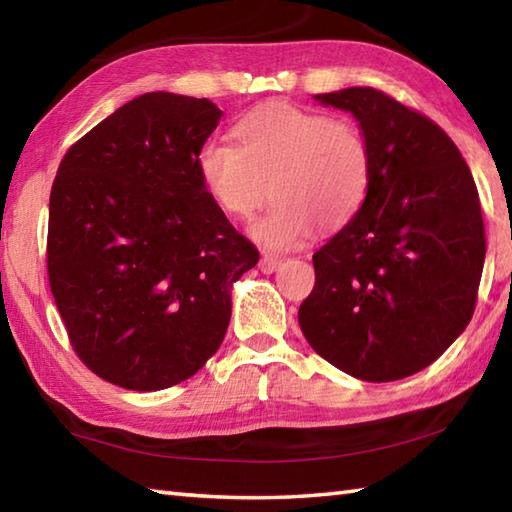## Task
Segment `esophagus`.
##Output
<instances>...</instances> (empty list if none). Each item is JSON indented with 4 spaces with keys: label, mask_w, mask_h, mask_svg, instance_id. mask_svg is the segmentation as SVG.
Listing matches in <instances>:
<instances>
[{
    "label": "esophagus",
    "mask_w": 512,
    "mask_h": 512,
    "mask_svg": "<svg viewBox=\"0 0 512 512\" xmlns=\"http://www.w3.org/2000/svg\"><path fill=\"white\" fill-rule=\"evenodd\" d=\"M284 259L273 255V253H264L262 255V262H259V268H262V273H275V270L281 266Z\"/></svg>",
    "instance_id": "esophagus-1"
}]
</instances>
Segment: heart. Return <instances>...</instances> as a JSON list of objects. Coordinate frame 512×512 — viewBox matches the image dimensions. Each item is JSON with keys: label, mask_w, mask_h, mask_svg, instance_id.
Wrapping results in <instances>:
<instances>
[{"label": "heart", "mask_w": 512, "mask_h": 512, "mask_svg": "<svg viewBox=\"0 0 512 512\" xmlns=\"http://www.w3.org/2000/svg\"><path fill=\"white\" fill-rule=\"evenodd\" d=\"M239 145L209 138L198 151V173L220 209L246 220L273 204L250 226L259 244L292 248L323 231L345 226L361 211L372 184V147L347 118L270 105L242 118Z\"/></svg>", "instance_id": "obj_1"}]
</instances>
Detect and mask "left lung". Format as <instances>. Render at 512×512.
Returning <instances> with one entry per match:
<instances>
[{
    "label": "left lung",
    "mask_w": 512,
    "mask_h": 512,
    "mask_svg": "<svg viewBox=\"0 0 512 512\" xmlns=\"http://www.w3.org/2000/svg\"><path fill=\"white\" fill-rule=\"evenodd\" d=\"M352 112L372 147L354 220L312 255L299 308L312 350L341 372L389 383L431 365L469 325L486 235L471 169L429 116L374 88L319 94Z\"/></svg>",
    "instance_id": "8db88e82"
}]
</instances>
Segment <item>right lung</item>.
Listing matches in <instances>:
<instances>
[{
	"mask_svg": "<svg viewBox=\"0 0 512 512\" xmlns=\"http://www.w3.org/2000/svg\"><path fill=\"white\" fill-rule=\"evenodd\" d=\"M220 118L206 99L149 92L61 160L48 281L72 350L107 383L158 391L191 378L224 341L233 281L259 262L198 173Z\"/></svg>",
	"mask_w": 512,
	"mask_h": 512,
	"instance_id": "obj_1",
	"label": "right lung"
}]
</instances>
